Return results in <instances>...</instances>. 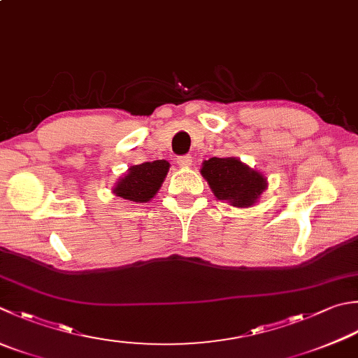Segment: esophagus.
I'll return each instance as SVG.
<instances>
[{
	"instance_id": "1",
	"label": "esophagus",
	"mask_w": 358,
	"mask_h": 358,
	"mask_svg": "<svg viewBox=\"0 0 358 358\" xmlns=\"http://www.w3.org/2000/svg\"><path fill=\"white\" fill-rule=\"evenodd\" d=\"M177 163L181 167H189L192 164V157L191 155H181L177 158Z\"/></svg>"
}]
</instances>
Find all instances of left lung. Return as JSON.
Wrapping results in <instances>:
<instances>
[{
	"mask_svg": "<svg viewBox=\"0 0 358 358\" xmlns=\"http://www.w3.org/2000/svg\"><path fill=\"white\" fill-rule=\"evenodd\" d=\"M200 172L217 199L227 200L237 208L253 205L267 187L261 173L236 158H209Z\"/></svg>",
	"mask_w": 358,
	"mask_h": 358,
	"instance_id": "8db88e82",
	"label": "left lung"
}]
</instances>
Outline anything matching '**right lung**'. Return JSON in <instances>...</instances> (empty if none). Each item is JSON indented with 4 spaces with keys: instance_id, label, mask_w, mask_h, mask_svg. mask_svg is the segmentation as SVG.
Segmentation results:
<instances>
[{
    "instance_id": "1",
    "label": "right lung",
    "mask_w": 358,
    "mask_h": 358,
    "mask_svg": "<svg viewBox=\"0 0 358 358\" xmlns=\"http://www.w3.org/2000/svg\"><path fill=\"white\" fill-rule=\"evenodd\" d=\"M167 171H169V163L166 159L131 166L129 173L119 180L113 192L117 197L133 203L149 201L163 185Z\"/></svg>"
}]
</instances>
